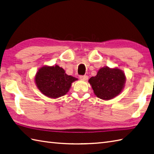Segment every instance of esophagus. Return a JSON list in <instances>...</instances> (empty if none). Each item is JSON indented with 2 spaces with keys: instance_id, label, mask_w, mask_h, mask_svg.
Here are the masks:
<instances>
[{
  "instance_id": "esophagus-1",
  "label": "esophagus",
  "mask_w": 154,
  "mask_h": 154,
  "mask_svg": "<svg viewBox=\"0 0 154 154\" xmlns=\"http://www.w3.org/2000/svg\"><path fill=\"white\" fill-rule=\"evenodd\" d=\"M79 78H80V79H81V80L85 81V80L88 79V76H87V75H80Z\"/></svg>"
}]
</instances>
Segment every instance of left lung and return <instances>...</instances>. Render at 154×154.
<instances>
[{"label":"left lung","instance_id":"left-lung-1","mask_svg":"<svg viewBox=\"0 0 154 154\" xmlns=\"http://www.w3.org/2000/svg\"><path fill=\"white\" fill-rule=\"evenodd\" d=\"M89 82L97 97L110 100L122 92L126 77L120 69L104 67L100 69L96 76L90 78Z\"/></svg>","mask_w":154,"mask_h":154}]
</instances>
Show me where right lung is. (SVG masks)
<instances>
[{
  "label": "right lung",
  "mask_w": 154,
  "mask_h": 154,
  "mask_svg": "<svg viewBox=\"0 0 154 154\" xmlns=\"http://www.w3.org/2000/svg\"><path fill=\"white\" fill-rule=\"evenodd\" d=\"M77 79L65 73L62 67L55 66H43L35 76V83L38 89L45 96L56 99L66 94L71 83Z\"/></svg>",
  "instance_id": "add662e5"
}]
</instances>
